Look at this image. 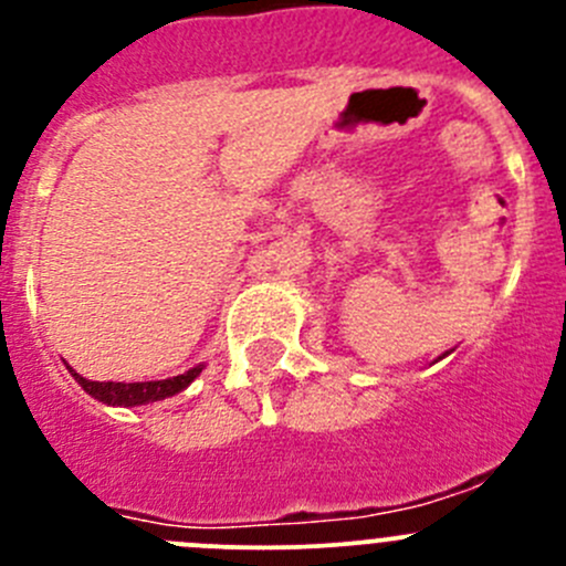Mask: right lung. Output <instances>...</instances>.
I'll return each mask as SVG.
<instances>
[{
  "mask_svg": "<svg viewBox=\"0 0 566 566\" xmlns=\"http://www.w3.org/2000/svg\"><path fill=\"white\" fill-rule=\"evenodd\" d=\"M199 373H202V367L188 369L186 375H177V378L147 380V384H112V380H108V384H101V380L82 378V375L73 373L71 369V375L76 378V384L82 386L90 397L101 399V402H106V405H123V408H134V405H147V402H156V399L172 397V394L186 389V386L191 384Z\"/></svg>",
  "mask_w": 566,
  "mask_h": 566,
  "instance_id": "add662e5",
  "label": "right lung"
}]
</instances>
